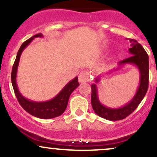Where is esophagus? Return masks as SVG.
Here are the masks:
<instances>
[{
	"label": "esophagus",
	"instance_id": "1",
	"mask_svg": "<svg viewBox=\"0 0 157 157\" xmlns=\"http://www.w3.org/2000/svg\"><path fill=\"white\" fill-rule=\"evenodd\" d=\"M79 82H89L91 80V75L90 73L86 71H82L79 74Z\"/></svg>",
	"mask_w": 157,
	"mask_h": 157
}]
</instances>
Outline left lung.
<instances>
[{"mask_svg": "<svg viewBox=\"0 0 157 157\" xmlns=\"http://www.w3.org/2000/svg\"><path fill=\"white\" fill-rule=\"evenodd\" d=\"M131 48L129 53L131 57L119 63L118 67L115 70L125 65H133L138 68L140 72V84L136 92L128 102L120 108H110L104 105L100 102L98 97V90L97 84L100 81V77L95 79V84L91 85V105L98 116L111 121H116L125 119L134 111L143 100L148 88L149 78V62L148 55L144 48L136 40H130Z\"/></svg>", "mask_w": 157, "mask_h": 157, "instance_id": "obj_1", "label": "left lung"}]
</instances>
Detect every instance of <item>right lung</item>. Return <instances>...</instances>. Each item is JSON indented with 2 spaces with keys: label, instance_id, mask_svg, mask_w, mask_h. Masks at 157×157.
Wrapping results in <instances>:
<instances>
[{
  "label": "right lung",
  "instance_id": "right-lung-1",
  "mask_svg": "<svg viewBox=\"0 0 157 157\" xmlns=\"http://www.w3.org/2000/svg\"><path fill=\"white\" fill-rule=\"evenodd\" d=\"M44 37V35L41 33L37 34V35L32 36V37L27 40L21 45V48H19L18 52H17V57H16L15 61L14 63L13 67H12L11 79H12V84L13 86L16 97H17L19 103L21 104V105L22 106L25 111H26L27 112L29 113L32 116L36 117L41 119H52L60 116L64 112L66 107H67L70 95L73 92L74 90L77 87H78L80 84L78 82V77H75L73 80L69 81L64 86L63 89L61 90L54 98L45 102L32 101V100H29L21 94L18 87H17V82H16L17 67H18L21 54L25 49V48H26L35 37Z\"/></svg>",
  "mask_w": 157,
  "mask_h": 157
}]
</instances>
